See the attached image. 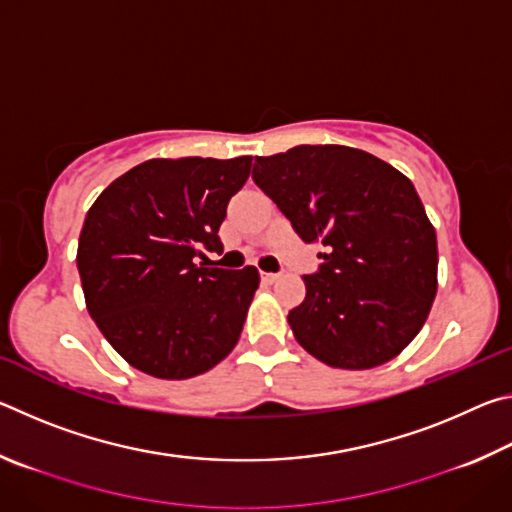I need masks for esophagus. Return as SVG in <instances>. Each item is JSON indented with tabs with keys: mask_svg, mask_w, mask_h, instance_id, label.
Returning <instances> with one entry per match:
<instances>
[{
	"mask_svg": "<svg viewBox=\"0 0 512 512\" xmlns=\"http://www.w3.org/2000/svg\"><path fill=\"white\" fill-rule=\"evenodd\" d=\"M262 280H264L266 284H273V282L280 280V273H262Z\"/></svg>",
	"mask_w": 512,
	"mask_h": 512,
	"instance_id": "34e87169",
	"label": "esophagus"
}]
</instances>
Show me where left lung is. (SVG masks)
I'll use <instances>...</instances> for the list:
<instances>
[{"mask_svg":"<svg viewBox=\"0 0 512 512\" xmlns=\"http://www.w3.org/2000/svg\"><path fill=\"white\" fill-rule=\"evenodd\" d=\"M253 180L305 244L325 253L289 311L296 341L343 370L397 357L427 320L438 289L436 230L404 173L366 151L302 144L257 158Z\"/></svg>","mask_w":512,"mask_h":512,"instance_id":"8db88e82","label":"left lung"}]
</instances>
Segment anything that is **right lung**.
Masks as SVG:
<instances>
[{
	"mask_svg": "<svg viewBox=\"0 0 512 512\" xmlns=\"http://www.w3.org/2000/svg\"><path fill=\"white\" fill-rule=\"evenodd\" d=\"M250 164V155L146 160L112 180L85 216L76 253L85 307L146 375H203L239 341L259 273L207 266L205 250H223L225 207Z\"/></svg>",
	"mask_w": 512,
	"mask_h": 512,
	"instance_id": "1",
	"label": "right lung"
}]
</instances>
